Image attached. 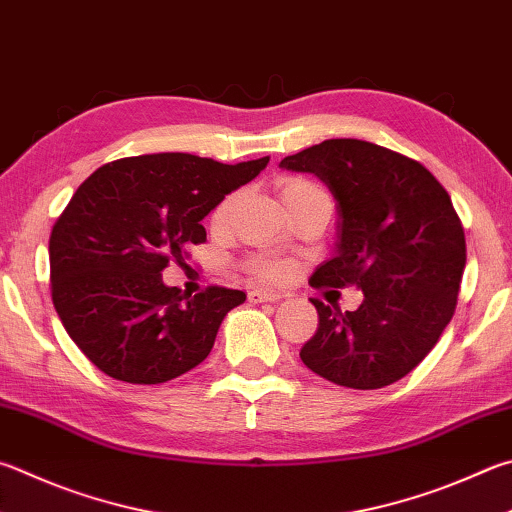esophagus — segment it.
<instances>
[{
  "label": "esophagus",
  "instance_id": "esophagus-1",
  "mask_svg": "<svg viewBox=\"0 0 512 512\" xmlns=\"http://www.w3.org/2000/svg\"><path fill=\"white\" fill-rule=\"evenodd\" d=\"M280 300V295H275L271 291H262V288H253V291H248V302L259 304V302H275Z\"/></svg>",
  "mask_w": 512,
  "mask_h": 512
}]
</instances>
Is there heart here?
Segmentation results:
<instances>
[{
	"label": "heart",
	"mask_w": 512,
	"mask_h": 512,
	"mask_svg": "<svg viewBox=\"0 0 512 512\" xmlns=\"http://www.w3.org/2000/svg\"><path fill=\"white\" fill-rule=\"evenodd\" d=\"M322 194L324 192L320 185H315L309 179H302V176H286V179L280 181V197L288 210L300 206V203L309 201V199L322 197ZM237 203H239V192L226 194V197L217 203L215 210H212V215H210L212 228H226L230 224L232 212H235ZM248 268L257 277H264V280H277V277H282L286 273V264L275 262V259H266V257L250 259Z\"/></svg>",
	"instance_id": "b5f03b06"
}]
</instances>
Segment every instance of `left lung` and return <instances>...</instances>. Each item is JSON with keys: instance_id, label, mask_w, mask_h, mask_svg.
I'll return each mask as SVG.
<instances>
[{"instance_id": "8db88e82", "label": "left lung", "mask_w": 512, "mask_h": 512, "mask_svg": "<svg viewBox=\"0 0 512 512\" xmlns=\"http://www.w3.org/2000/svg\"><path fill=\"white\" fill-rule=\"evenodd\" d=\"M280 167L315 174L336 199V255L315 268L311 286L362 291V304L345 313L311 300L320 322L302 362L342 387L396 383L457 309L466 237L450 194L418 161L358 138H329Z\"/></svg>"}]
</instances>
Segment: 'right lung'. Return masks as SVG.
<instances>
[{
	"label": "right lung",
	"instance_id": "1",
	"mask_svg": "<svg viewBox=\"0 0 512 512\" xmlns=\"http://www.w3.org/2000/svg\"><path fill=\"white\" fill-rule=\"evenodd\" d=\"M268 165H226L163 152L107 163L89 176L49 239L51 297L64 329L107 376L159 385L208 358L244 291L197 295L163 284V268L206 241L203 217Z\"/></svg>",
	"mask_w": 512,
	"mask_h": 512
}]
</instances>
